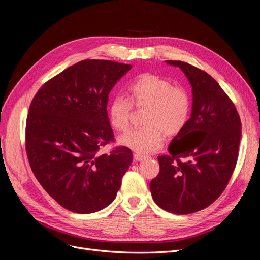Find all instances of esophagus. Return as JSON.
<instances>
[{
    "label": "esophagus",
    "instance_id": "1",
    "mask_svg": "<svg viewBox=\"0 0 260 260\" xmlns=\"http://www.w3.org/2000/svg\"><path fill=\"white\" fill-rule=\"evenodd\" d=\"M133 158H135V160H137V161H141V160H143L145 158V156L142 155V154L136 153L135 155H133Z\"/></svg>",
    "mask_w": 260,
    "mask_h": 260
}]
</instances>
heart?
<instances>
[{
  "label": "heart",
  "instance_id": "b5f03b06",
  "mask_svg": "<svg viewBox=\"0 0 260 260\" xmlns=\"http://www.w3.org/2000/svg\"><path fill=\"white\" fill-rule=\"evenodd\" d=\"M129 101L121 96L112 100L108 116L113 127L125 131L130 125L133 107L146 108L145 127L132 129L119 138V143L139 154L158 151L165 135L176 136L187 123L191 99L186 90L154 74H142L128 88Z\"/></svg>",
  "mask_w": 260,
  "mask_h": 260
}]
</instances>
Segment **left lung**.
<instances>
[{"label":"left lung","mask_w":260,"mask_h":260,"mask_svg":"<svg viewBox=\"0 0 260 260\" xmlns=\"http://www.w3.org/2000/svg\"><path fill=\"white\" fill-rule=\"evenodd\" d=\"M167 62L192 85V115L169 154L158 156L159 174L149 187L160 208L186 215L208 207L224 191L238 161L242 125L233 102L210 75L184 61Z\"/></svg>","instance_id":"obj_1"}]
</instances>
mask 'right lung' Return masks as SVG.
<instances>
[{
  "label": "right lung",
  "mask_w": 260,
  "mask_h": 260,
  "mask_svg": "<svg viewBox=\"0 0 260 260\" xmlns=\"http://www.w3.org/2000/svg\"><path fill=\"white\" fill-rule=\"evenodd\" d=\"M131 65L84 59L46 81L32 99L26 122V152L42 187L60 206L90 214L111 204L132 162L114 142L108 94Z\"/></svg>",
  "instance_id": "1"
}]
</instances>
